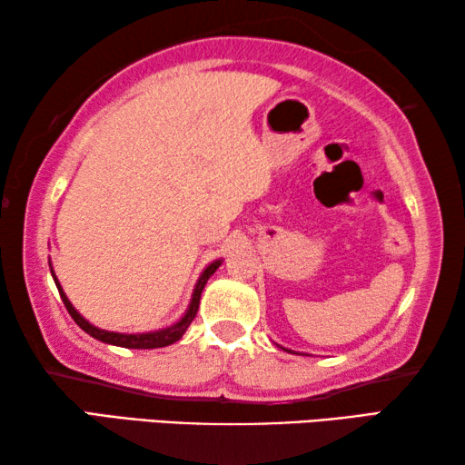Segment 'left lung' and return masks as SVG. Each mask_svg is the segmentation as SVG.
Listing matches in <instances>:
<instances>
[{"instance_id": "8db88e82", "label": "left lung", "mask_w": 465, "mask_h": 465, "mask_svg": "<svg viewBox=\"0 0 465 465\" xmlns=\"http://www.w3.org/2000/svg\"><path fill=\"white\" fill-rule=\"evenodd\" d=\"M278 346V344H276ZM280 348H282V346H280ZM282 350H286V352H292V350H288V348H282Z\"/></svg>"}]
</instances>
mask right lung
I'll return each mask as SVG.
<instances>
[{"instance_id":"add662e5","label":"right lung","mask_w":465,"mask_h":465,"mask_svg":"<svg viewBox=\"0 0 465 465\" xmlns=\"http://www.w3.org/2000/svg\"><path fill=\"white\" fill-rule=\"evenodd\" d=\"M220 263H223V260H216L212 262L208 268H205L202 272L200 280H197V284L193 288V294H192V302H189V307L185 311V315H183L177 323H173L169 327H164V330H156V331H146V333H119V331H106V330H101V327H94L90 322H86L78 311L74 309V304L70 302V299H67L64 288H61L59 280L55 278V273H53L51 270V276L53 280H55V286L57 291L61 294V301H64L67 313L72 315V319L75 323H78L84 331L90 333V336L104 341V344H111V346H121V348H138V350H150V348H164V346H171L174 344V341L181 340L183 333L187 331V327L192 325V322L197 315V309H200V299H202V291L205 282H208L212 273H214Z\"/></svg>"}]
</instances>
